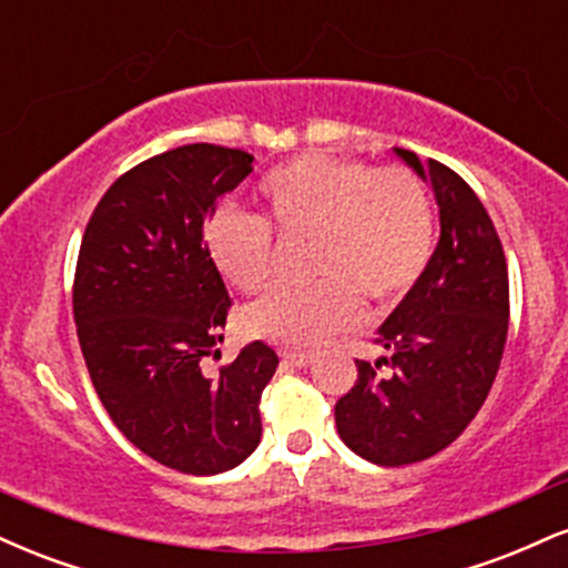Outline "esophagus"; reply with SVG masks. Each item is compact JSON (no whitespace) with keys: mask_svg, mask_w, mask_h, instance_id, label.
Listing matches in <instances>:
<instances>
[{"mask_svg":"<svg viewBox=\"0 0 568 568\" xmlns=\"http://www.w3.org/2000/svg\"><path fill=\"white\" fill-rule=\"evenodd\" d=\"M280 357H283L285 363H291V366L296 368H306L312 361H315V352H304V349H280Z\"/></svg>","mask_w":568,"mask_h":568,"instance_id":"esophagus-1","label":"esophagus"}]
</instances>
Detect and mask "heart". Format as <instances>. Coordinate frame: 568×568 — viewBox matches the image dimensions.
<instances>
[{
	"mask_svg": "<svg viewBox=\"0 0 568 568\" xmlns=\"http://www.w3.org/2000/svg\"><path fill=\"white\" fill-rule=\"evenodd\" d=\"M264 217L221 207L205 251L226 283L262 291L272 272V225L310 234L306 285H280L243 312L247 334L312 347L361 315V298L393 306L416 288L435 247L427 186L408 168H371L344 154H302L258 184Z\"/></svg>",
	"mask_w": 568,
	"mask_h": 568,
	"instance_id": "heart-1",
	"label": "heart"
}]
</instances>
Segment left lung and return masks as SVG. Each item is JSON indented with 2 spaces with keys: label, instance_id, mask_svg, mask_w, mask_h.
Instances as JSON below:
<instances>
[{
  "label": "left lung",
  "instance_id": "obj_1",
  "mask_svg": "<svg viewBox=\"0 0 568 568\" xmlns=\"http://www.w3.org/2000/svg\"><path fill=\"white\" fill-rule=\"evenodd\" d=\"M395 152L425 179L414 152ZM427 175L440 243L374 338L387 357L355 361L357 379L334 410L338 438L382 467L429 459L465 433L497 379L510 323L505 251L484 202L438 160Z\"/></svg>",
  "mask_w": 568,
  "mask_h": 568
}]
</instances>
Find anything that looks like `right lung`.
Returning <instances> with one entry per match:
<instances>
[{"instance_id":"right-lung-1","label":"right lung","mask_w":568,"mask_h":568,"mask_svg":"<svg viewBox=\"0 0 568 568\" xmlns=\"http://www.w3.org/2000/svg\"><path fill=\"white\" fill-rule=\"evenodd\" d=\"M251 162L216 143L139 162L95 205L77 258V336L103 408L139 452L189 475L232 470L256 452L258 403L280 363L253 342L202 374L232 306L205 221Z\"/></svg>"}]
</instances>
